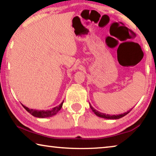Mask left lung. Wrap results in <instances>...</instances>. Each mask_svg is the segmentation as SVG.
I'll return each mask as SVG.
<instances>
[{
	"label": "left lung",
	"instance_id": "obj_1",
	"mask_svg": "<svg viewBox=\"0 0 156 156\" xmlns=\"http://www.w3.org/2000/svg\"><path fill=\"white\" fill-rule=\"evenodd\" d=\"M89 106H90V108L92 110V112H93L95 114H96L97 116H98V117L100 118H105V119H109V120H116V119H119V118H121L124 117V116L126 115V114H128V113L131 112L130 109L129 110L128 112H126L125 113H121V114H118V115H109V114H106V113H101L98 112V111H97L96 109H95L94 108L91 106L89 103Z\"/></svg>",
	"mask_w": 156,
	"mask_h": 156
}]
</instances>
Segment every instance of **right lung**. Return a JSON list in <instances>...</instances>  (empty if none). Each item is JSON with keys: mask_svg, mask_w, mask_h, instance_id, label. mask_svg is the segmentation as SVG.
Masks as SVG:
<instances>
[{"mask_svg": "<svg viewBox=\"0 0 156 156\" xmlns=\"http://www.w3.org/2000/svg\"><path fill=\"white\" fill-rule=\"evenodd\" d=\"M63 102H64V100L61 102V104H60L59 106L58 107H55L53 108L52 109H50V110H37V109H29L28 107L24 106V105H23V107L25 108V109L27 110V112H28L30 113H31V115L34 117H36V118H49V117H51V116H54L56 114H57V113L59 112L61 109L62 107V104H63Z\"/></svg>", "mask_w": 156, "mask_h": 156, "instance_id": "obj_1", "label": "right lung"}]
</instances>
